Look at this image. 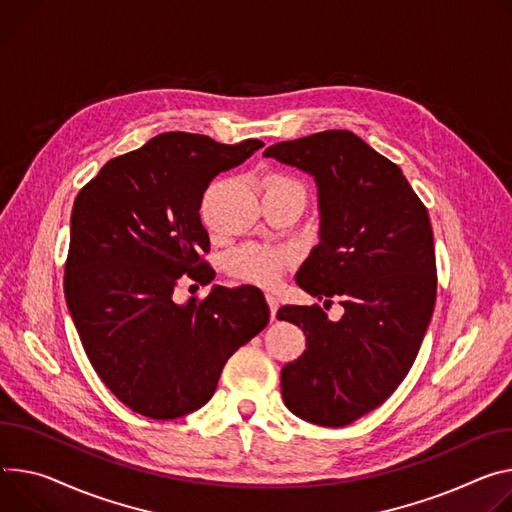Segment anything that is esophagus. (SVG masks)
I'll list each match as a JSON object with an SVG mask.
<instances>
[{
    "mask_svg": "<svg viewBox=\"0 0 512 512\" xmlns=\"http://www.w3.org/2000/svg\"><path fill=\"white\" fill-rule=\"evenodd\" d=\"M265 298H267V304H269V312H271V320H273V318H275V312H277V308H280V300H277L273 294H267Z\"/></svg>",
    "mask_w": 512,
    "mask_h": 512,
    "instance_id": "34e87169",
    "label": "esophagus"
}]
</instances>
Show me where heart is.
Masks as SVG:
<instances>
[{
	"instance_id": "1",
	"label": "heart",
	"mask_w": 512,
	"mask_h": 512,
	"mask_svg": "<svg viewBox=\"0 0 512 512\" xmlns=\"http://www.w3.org/2000/svg\"><path fill=\"white\" fill-rule=\"evenodd\" d=\"M263 188L271 190V188H300L296 181L271 173L265 177ZM290 263V255L284 249L277 247H269V245H243L237 251H232L230 259H228V267L232 271V275L241 277L245 282L257 284V286H275L280 282V277L284 275L286 267Z\"/></svg>"
}]
</instances>
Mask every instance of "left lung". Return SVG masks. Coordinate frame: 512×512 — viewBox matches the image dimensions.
I'll return each mask as SVG.
<instances>
[{"label":"left lung","mask_w":512,"mask_h":512,"mask_svg":"<svg viewBox=\"0 0 512 512\" xmlns=\"http://www.w3.org/2000/svg\"><path fill=\"white\" fill-rule=\"evenodd\" d=\"M263 157L308 173L318 196V245L296 284L345 314L282 306L277 318L306 335L282 367L284 404L320 427H345L378 408L406 378L437 296L429 212L402 169L349 130L277 143Z\"/></svg>","instance_id":"left-lung-1"}]
</instances>
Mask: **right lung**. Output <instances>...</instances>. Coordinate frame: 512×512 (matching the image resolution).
<instances>
[{"label":"right lung","instance_id":"1","mask_svg":"<svg viewBox=\"0 0 512 512\" xmlns=\"http://www.w3.org/2000/svg\"><path fill=\"white\" fill-rule=\"evenodd\" d=\"M261 147L163 132L108 161L75 198L65 300L98 376L138 414L171 421L202 408L226 359L265 329L269 306L255 286L173 300L185 273L214 280L200 220L210 181Z\"/></svg>","mask_w":512,"mask_h":512}]
</instances>
